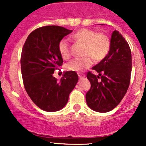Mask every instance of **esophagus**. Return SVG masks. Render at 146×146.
<instances>
[{"instance_id":"obj_1","label":"esophagus","mask_w":146,"mask_h":146,"mask_svg":"<svg viewBox=\"0 0 146 146\" xmlns=\"http://www.w3.org/2000/svg\"><path fill=\"white\" fill-rule=\"evenodd\" d=\"M78 77L80 79L83 78L85 77V75L82 74V73H78Z\"/></svg>"}]
</instances>
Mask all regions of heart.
<instances>
[{
  "instance_id": "heart-1",
  "label": "heart",
  "mask_w": 146,
  "mask_h": 146,
  "mask_svg": "<svg viewBox=\"0 0 146 146\" xmlns=\"http://www.w3.org/2000/svg\"><path fill=\"white\" fill-rule=\"evenodd\" d=\"M72 39L84 44L82 58H74L66 64V69L70 71L81 72L93 64L94 59L100 61L104 58L110 49V39L104 32H97L94 29L82 28L72 35ZM58 51L64 59L70 56L68 41L62 39L58 43Z\"/></svg>"
}]
</instances>
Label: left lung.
Instances as JSON below:
<instances>
[{
  "instance_id": "1",
  "label": "left lung",
  "mask_w": 146,
  "mask_h": 146,
  "mask_svg": "<svg viewBox=\"0 0 146 146\" xmlns=\"http://www.w3.org/2000/svg\"><path fill=\"white\" fill-rule=\"evenodd\" d=\"M108 54L92 67L99 75L90 71L87 78L91 87L86 93L88 107L98 112H107L115 108L126 95L131 73V51L129 44L117 30L111 35Z\"/></svg>"
}]
</instances>
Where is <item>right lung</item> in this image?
<instances>
[{"instance_id": "obj_1", "label": "right lung", "mask_w": 146, "mask_h": 146, "mask_svg": "<svg viewBox=\"0 0 146 146\" xmlns=\"http://www.w3.org/2000/svg\"><path fill=\"white\" fill-rule=\"evenodd\" d=\"M72 32L55 25L37 28L23 46L20 64L25 88L32 102L44 111L64 108L78 80L75 71L65 72L60 81L53 76L64 62L58 43Z\"/></svg>"}]
</instances>
